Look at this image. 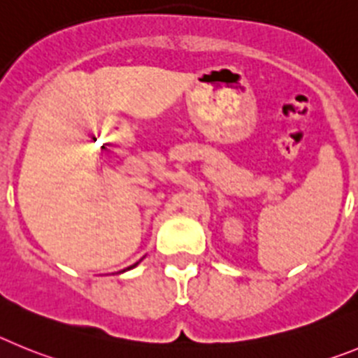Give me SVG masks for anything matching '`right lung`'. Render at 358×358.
Segmentation results:
<instances>
[{"instance_id":"1","label":"right lung","mask_w":358,"mask_h":358,"mask_svg":"<svg viewBox=\"0 0 358 358\" xmlns=\"http://www.w3.org/2000/svg\"><path fill=\"white\" fill-rule=\"evenodd\" d=\"M141 260H143V259H141ZM141 260H139V262H141ZM139 262H137V264H139ZM137 264H134V266H130V267H128V269H134V267L137 266Z\"/></svg>"}]
</instances>
